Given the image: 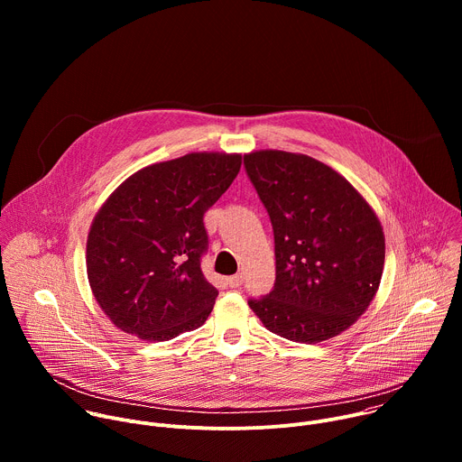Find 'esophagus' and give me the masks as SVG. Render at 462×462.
Returning <instances> with one entry per match:
<instances>
[{"label": "esophagus", "mask_w": 462, "mask_h": 462, "mask_svg": "<svg viewBox=\"0 0 462 462\" xmlns=\"http://www.w3.org/2000/svg\"><path fill=\"white\" fill-rule=\"evenodd\" d=\"M226 282H228V285H230L232 289H237V287L243 285V276H241V274H236V276H230Z\"/></svg>", "instance_id": "esophagus-1"}]
</instances>
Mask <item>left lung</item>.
Returning a JSON list of instances; mask_svg holds the SVG:
<instances>
[{"instance_id":"1","label":"left lung","mask_w":462,"mask_h":462,"mask_svg":"<svg viewBox=\"0 0 462 462\" xmlns=\"http://www.w3.org/2000/svg\"><path fill=\"white\" fill-rule=\"evenodd\" d=\"M246 173L274 228L276 283L248 305L271 333L318 344L373 301L385 259L382 225L362 193L309 155L259 150Z\"/></svg>"}]
</instances>
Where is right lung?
<instances>
[{
  "label": "right lung",
  "mask_w": 462,
  "mask_h": 462,
  "mask_svg": "<svg viewBox=\"0 0 462 462\" xmlns=\"http://www.w3.org/2000/svg\"><path fill=\"white\" fill-rule=\"evenodd\" d=\"M241 161L239 153L195 152L150 164L100 207L88 234V280L120 331L166 342L207 321L219 292L201 271L203 217Z\"/></svg>",
  "instance_id": "add662e5"
}]
</instances>
